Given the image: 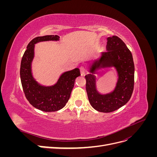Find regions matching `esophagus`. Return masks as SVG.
Segmentation results:
<instances>
[{
  "mask_svg": "<svg viewBox=\"0 0 157 157\" xmlns=\"http://www.w3.org/2000/svg\"><path fill=\"white\" fill-rule=\"evenodd\" d=\"M80 74H81V76H84L85 73H86V68L84 66H81L80 67Z\"/></svg>",
  "mask_w": 157,
  "mask_h": 157,
  "instance_id": "esophagus-1",
  "label": "esophagus"
}]
</instances>
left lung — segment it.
Returning a JSON list of instances; mask_svg holds the SVG:
<instances>
[{
    "label": "left lung",
    "instance_id": "left-lung-1",
    "mask_svg": "<svg viewBox=\"0 0 157 157\" xmlns=\"http://www.w3.org/2000/svg\"><path fill=\"white\" fill-rule=\"evenodd\" d=\"M106 52L93 61L90 73L85 76L86 90L90 105L96 111L111 113L121 108L130 100L134 86V63L132 54L126 45L117 36L108 37ZM114 67L118 80L115 89L110 93L101 94L96 88L94 75L101 68Z\"/></svg>",
    "mask_w": 157,
    "mask_h": 157
}]
</instances>
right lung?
Returning a JSON list of instances; mask_svg holds the SVG:
<instances>
[{
    "label": "right lung",
    "instance_id": "1",
    "mask_svg": "<svg viewBox=\"0 0 157 157\" xmlns=\"http://www.w3.org/2000/svg\"><path fill=\"white\" fill-rule=\"evenodd\" d=\"M58 35H46L33 39L27 46L20 66V78L23 92L31 105L40 111L54 112L63 108L70 98L75 79L80 76L75 68L61 75L54 85L45 86L38 83L32 74L31 64L34 58L35 44L39 42L59 40Z\"/></svg>",
    "mask_w": 157,
    "mask_h": 157
}]
</instances>
